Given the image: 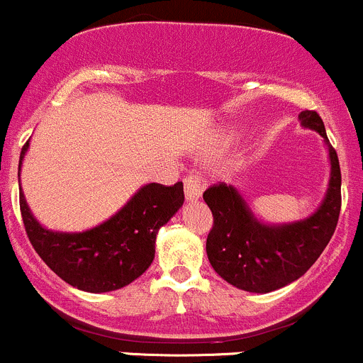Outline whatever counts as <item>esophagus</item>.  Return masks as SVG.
<instances>
[{"mask_svg": "<svg viewBox=\"0 0 363 363\" xmlns=\"http://www.w3.org/2000/svg\"><path fill=\"white\" fill-rule=\"evenodd\" d=\"M183 186H185V197L189 201H196L199 199L201 194H203L204 183L201 178L194 177V174H189V177L183 180Z\"/></svg>", "mask_w": 363, "mask_h": 363, "instance_id": "1", "label": "esophagus"}]
</instances>
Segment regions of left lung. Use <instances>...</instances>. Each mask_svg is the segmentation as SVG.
I'll use <instances>...</instances> for the list:
<instances>
[{
	"mask_svg": "<svg viewBox=\"0 0 363 363\" xmlns=\"http://www.w3.org/2000/svg\"><path fill=\"white\" fill-rule=\"evenodd\" d=\"M298 118L305 128L325 139L332 166L325 199L311 217L291 224H264L233 185L217 183L203 194L213 215V228L206 238L208 259L224 281L243 291L270 293L302 277L321 256L337 228L340 213L337 152L315 111H302Z\"/></svg>",
	"mask_w": 363,
	"mask_h": 363,
	"instance_id": "obj_1",
	"label": "left lung"
}]
</instances>
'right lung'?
Returning a JSON list of instances; mask_svg holds the SVG:
<instances>
[{"instance_id": "1", "label": "right lung", "mask_w": 363, "mask_h": 363, "mask_svg": "<svg viewBox=\"0 0 363 363\" xmlns=\"http://www.w3.org/2000/svg\"><path fill=\"white\" fill-rule=\"evenodd\" d=\"M30 141L23 146L21 160ZM21 171V164H19ZM183 183H148L109 220L82 233L42 228L21 190L19 203L26 235L44 263L74 288L107 293L130 284L155 257L157 233L182 208Z\"/></svg>"}]
</instances>
